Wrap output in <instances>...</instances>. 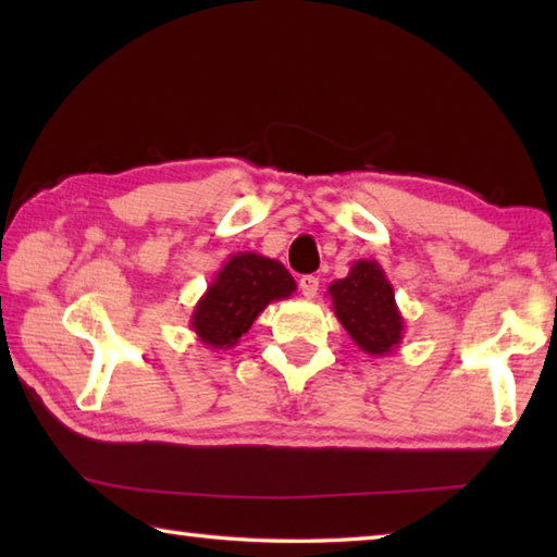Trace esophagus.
I'll return each mask as SVG.
<instances>
[{"instance_id":"esophagus-1","label":"esophagus","mask_w":557,"mask_h":557,"mask_svg":"<svg viewBox=\"0 0 557 557\" xmlns=\"http://www.w3.org/2000/svg\"><path fill=\"white\" fill-rule=\"evenodd\" d=\"M299 289H301V295H305L307 299H314L317 297V289H319V277H314V275L299 277Z\"/></svg>"}]
</instances>
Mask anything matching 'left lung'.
Wrapping results in <instances>:
<instances>
[{
  "instance_id": "8db88e82",
  "label": "left lung",
  "mask_w": 557,
  "mask_h": 557,
  "mask_svg": "<svg viewBox=\"0 0 557 557\" xmlns=\"http://www.w3.org/2000/svg\"><path fill=\"white\" fill-rule=\"evenodd\" d=\"M326 295L336 319L363 354L391 356L400 346L405 319L379 262L356 260L344 280L329 285Z\"/></svg>"
}]
</instances>
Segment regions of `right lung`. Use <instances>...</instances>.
I'll list each match as a JSON object with an SVG mask.
<instances>
[{
	"mask_svg": "<svg viewBox=\"0 0 557 557\" xmlns=\"http://www.w3.org/2000/svg\"><path fill=\"white\" fill-rule=\"evenodd\" d=\"M295 289L297 282L282 262L250 250L235 252L196 301L188 324L206 348L225 351L248 334L270 301L287 299Z\"/></svg>",
	"mask_w": 557,
	"mask_h": 557,
	"instance_id": "obj_1",
	"label": "right lung"
}]
</instances>
